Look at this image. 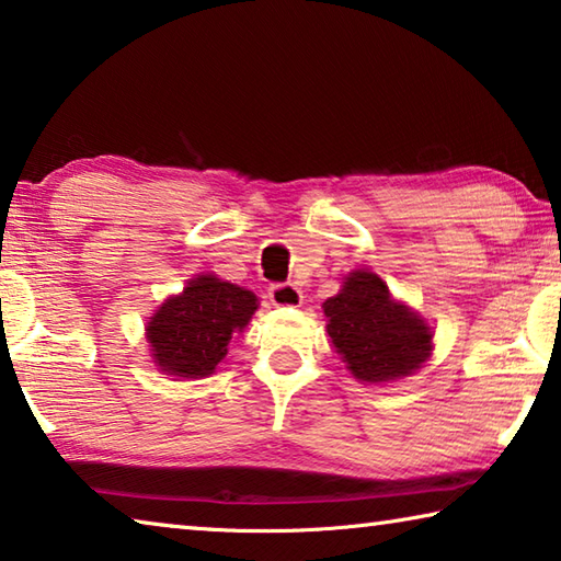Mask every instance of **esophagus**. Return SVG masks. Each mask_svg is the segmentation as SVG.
<instances>
[{"instance_id": "34e87169", "label": "esophagus", "mask_w": 561, "mask_h": 561, "mask_svg": "<svg viewBox=\"0 0 561 561\" xmlns=\"http://www.w3.org/2000/svg\"><path fill=\"white\" fill-rule=\"evenodd\" d=\"M267 297L274 307H299L301 304V291L294 287V284H272L267 289Z\"/></svg>"}]
</instances>
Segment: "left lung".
Listing matches in <instances>:
<instances>
[{
    "label": "left lung",
    "instance_id": "obj_1",
    "mask_svg": "<svg viewBox=\"0 0 561 561\" xmlns=\"http://www.w3.org/2000/svg\"><path fill=\"white\" fill-rule=\"evenodd\" d=\"M327 331L358 381H396L431 356V327L391 299L374 272H354L324 301Z\"/></svg>",
    "mask_w": 561,
    "mask_h": 561
}]
</instances>
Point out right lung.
<instances>
[{"instance_id":"obj_1","label":"right lung","mask_w":561,"mask_h":561,"mask_svg":"<svg viewBox=\"0 0 561 561\" xmlns=\"http://www.w3.org/2000/svg\"><path fill=\"white\" fill-rule=\"evenodd\" d=\"M257 297L237 284L201 274L180 297H170L148 324L156 364L170 376L197 378L215 371L232 334L247 327Z\"/></svg>"}]
</instances>
